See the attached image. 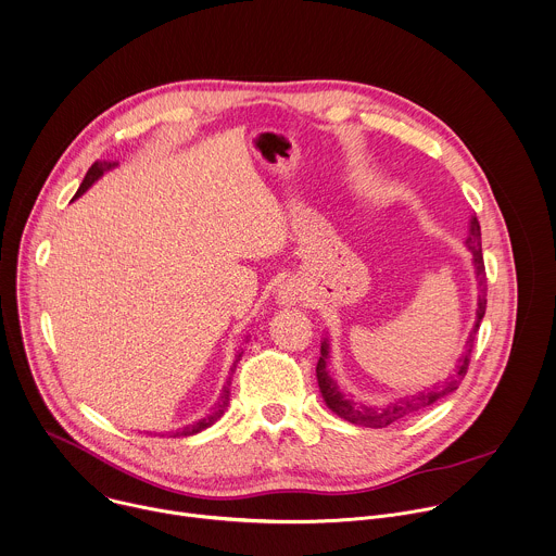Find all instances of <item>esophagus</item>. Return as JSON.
<instances>
[{
    "label": "esophagus",
    "mask_w": 556,
    "mask_h": 556,
    "mask_svg": "<svg viewBox=\"0 0 556 556\" xmlns=\"http://www.w3.org/2000/svg\"><path fill=\"white\" fill-rule=\"evenodd\" d=\"M303 301V288L299 281H283L277 290V303L279 305H296Z\"/></svg>",
    "instance_id": "obj_1"
}]
</instances>
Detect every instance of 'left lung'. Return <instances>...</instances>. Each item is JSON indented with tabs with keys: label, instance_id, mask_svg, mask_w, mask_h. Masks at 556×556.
I'll list each match as a JSON object with an SVG mask.
<instances>
[{
	"label": "left lung",
	"instance_id": "8db88e82",
	"mask_svg": "<svg viewBox=\"0 0 556 556\" xmlns=\"http://www.w3.org/2000/svg\"><path fill=\"white\" fill-rule=\"evenodd\" d=\"M465 247L471 253V264H473V273H476V281H478V309H476V323L469 331V338L465 342V351L460 353L454 374L447 376L445 382L434 384L432 389L419 391L415 395H406L400 397L387 406H366V404H357L353 402V397L344 395L340 391V387L333 382V378L329 376V340L323 338L320 342V357L316 364V380H318V389L320 395L327 404V408L331 413H336L340 419L362 426V428H387L404 417H410L413 413H419L428 406H432L434 402L447 397L450 393H454L469 366V357H471V349H473V340L476 333L480 329V323L484 318V309H486V273H484V260H482V240H480V223L476 216H471L469 220V233L465 238Z\"/></svg>",
	"mask_w": 556,
	"mask_h": 556
}]
</instances>
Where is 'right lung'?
<instances>
[{
	"instance_id": "add662e5",
	"label": "right lung",
	"mask_w": 556,
	"mask_h": 556,
	"mask_svg": "<svg viewBox=\"0 0 556 556\" xmlns=\"http://www.w3.org/2000/svg\"><path fill=\"white\" fill-rule=\"evenodd\" d=\"M117 165H119V163H113V161H96V163L89 167L87 176L83 178L80 188H78V192H76V197H74V199L83 197V194L91 188V185H93V182H96L104 172H111V169H113V167H117ZM242 353H244V351H238V355H236V359H233L231 376H233V371H236V364L240 362ZM231 376L227 378V382H225V387H223V393H220L218 402L210 408V413H207L205 417H201L199 421L190 424V426H182V428H178V430L174 432V437H192V434H199V432L207 430L210 426H214V424L225 415V410H227V406H229V397H231V391H229V387H231Z\"/></svg>"
}]
</instances>
